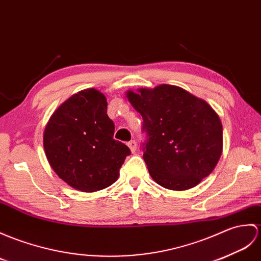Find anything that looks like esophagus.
<instances>
[{
  "instance_id": "esophagus-1",
  "label": "esophagus",
  "mask_w": 261,
  "mask_h": 261,
  "mask_svg": "<svg viewBox=\"0 0 261 261\" xmlns=\"http://www.w3.org/2000/svg\"><path fill=\"white\" fill-rule=\"evenodd\" d=\"M128 147L130 148L131 152H132V153H135V152H136V150H137V142H136L135 140H131L130 142H128Z\"/></svg>"
}]
</instances>
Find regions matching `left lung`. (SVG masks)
Masks as SVG:
<instances>
[{"label": "left lung", "mask_w": 261, "mask_h": 261, "mask_svg": "<svg viewBox=\"0 0 261 261\" xmlns=\"http://www.w3.org/2000/svg\"><path fill=\"white\" fill-rule=\"evenodd\" d=\"M125 95L143 118V159L156 184L182 191L213 172L223 141L220 118L210 105L170 84L128 90Z\"/></svg>", "instance_id": "obj_1"}]
</instances>
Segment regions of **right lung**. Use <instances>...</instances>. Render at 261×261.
<instances>
[{
	"mask_svg": "<svg viewBox=\"0 0 261 261\" xmlns=\"http://www.w3.org/2000/svg\"><path fill=\"white\" fill-rule=\"evenodd\" d=\"M103 93L93 88L64 101L43 132L46 159L59 178L82 192H95L116 182L130 149L113 139Z\"/></svg>",
	"mask_w": 261,
	"mask_h": 261,
	"instance_id": "right-lung-1",
	"label": "right lung"
}]
</instances>
